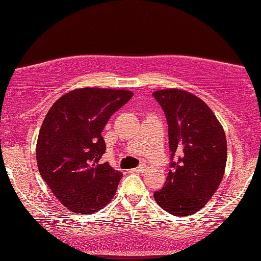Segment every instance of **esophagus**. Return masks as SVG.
Here are the masks:
<instances>
[{
  "mask_svg": "<svg viewBox=\"0 0 261 261\" xmlns=\"http://www.w3.org/2000/svg\"><path fill=\"white\" fill-rule=\"evenodd\" d=\"M144 170H145V165H144V163H140L138 167L134 168V169H131L132 173H143Z\"/></svg>",
  "mask_w": 261,
  "mask_h": 261,
  "instance_id": "1",
  "label": "esophagus"
}]
</instances>
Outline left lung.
I'll list each match as a JSON object with an SVG mask.
<instances>
[{
	"label": "left lung",
	"mask_w": 261,
	"mask_h": 261,
	"mask_svg": "<svg viewBox=\"0 0 261 261\" xmlns=\"http://www.w3.org/2000/svg\"><path fill=\"white\" fill-rule=\"evenodd\" d=\"M153 96L165 113L170 151L167 180L154 199L168 213L189 216L205 206L222 180L226 135L198 96L180 90L156 91Z\"/></svg>",
	"instance_id": "1"
}]
</instances>
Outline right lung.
<instances>
[{
  "label": "right lung",
  "mask_w": 261,
  "mask_h": 261,
  "mask_svg": "<svg viewBox=\"0 0 261 261\" xmlns=\"http://www.w3.org/2000/svg\"><path fill=\"white\" fill-rule=\"evenodd\" d=\"M132 95L125 90L85 87L61 96L47 113L38 137V168L71 212H98L116 192L123 174L101 161L106 151L101 132Z\"/></svg>",
  "instance_id": "add662e5"
}]
</instances>
